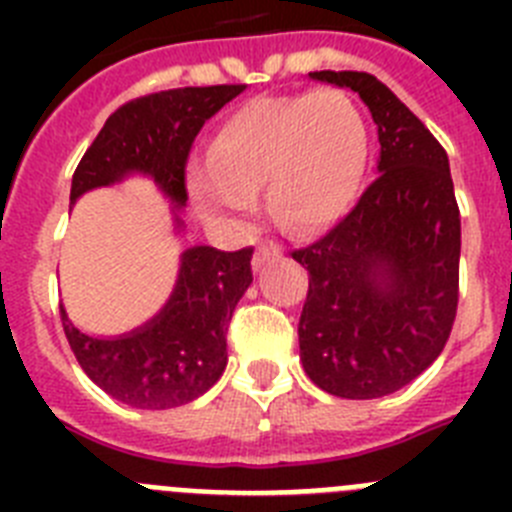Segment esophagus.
Masks as SVG:
<instances>
[{"mask_svg":"<svg viewBox=\"0 0 512 512\" xmlns=\"http://www.w3.org/2000/svg\"><path fill=\"white\" fill-rule=\"evenodd\" d=\"M279 256H282V253H279V248L277 246H261V248H256V253H253V269L259 271L261 266H266V264H271V261H277Z\"/></svg>","mask_w":512,"mask_h":512,"instance_id":"34e87169","label":"esophagus"}]
</instances>
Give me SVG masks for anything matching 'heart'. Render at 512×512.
<instances>
[{
  "label": "heart",
  "mask_w": 512,
  "mask_h": 512,
  "mask_svg": "<svg viewBox=\"0 0 512 512\" xmlns=\"http://www.w3.org/2000/svg\"><path fill=\"white\" fill-rule=\"evenodd\" d=\"M369 130L348 94H271L220 125L210 158L192 174V200L210 223L243 225L256 187L279 223L312 233L336 223L359 192Z\"/></svg>",
  "instance_id": "obj_1"
}]
</instances>
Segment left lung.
I'll list each match as a JSON object with an SVG mask.
<instances>
[{
    "label": "left lung",
    "instance_id": "1",
    "mask_svg": "<svg viewBox=\"0 0 512 512\" xmlns=\"http://www.w3.org/2000/svg\"><path fill=\"white\" fill-rule=\"evenodd\" d=\"M310 79L351 89L369 107L379 176L336 228L292 253L310 274L300 361L328 395L377 400L423 374L454 325L461 220L449 156L377 76Z\"/></svg>",
    "mask_w": 512,
    "mask_h": 512
}]
</instances>
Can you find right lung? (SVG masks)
<instances>
[{
  "label": "right lung",
  "mask_w": 512,
  "mask_h": 512,
  "mask_svg": "<svg viewBox=\"0 0 512 512\" xmlns=\"http://www.w3.org/2000/svg\"><path fill=\"white\" fill-rule=\"evenodd\" d=\"M243 89L246 84L184 87L122 104L76 166L71 205L92 189L148 176L171 202L174 230L182 233L189 148L202 125ZM251 253L187 248L166 305L122 336H89L61 307L63 333L81 369L99 390L138 410L179 408L205 395L228 364L225 333L253 282Z\"/></svg>",
  "instance_id": "right-lung-1"
}]
</instances>
